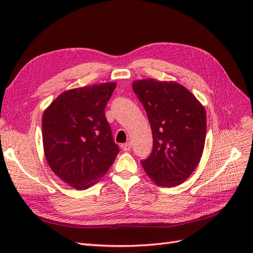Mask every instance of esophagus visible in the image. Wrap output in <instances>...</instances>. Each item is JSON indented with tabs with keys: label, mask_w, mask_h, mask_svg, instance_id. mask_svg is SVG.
<instances>
[{
	"label": "esophagus",
	"mask_w": 253,
	"mask_h": 253,
	"mask_svg": "<svg viewBox=\"0 0 253 253\" xmlns=\"http://www.w3.org/2000/svg\"><path fill=\"white\" fill-rule=\"evenodd\" d=\"M121 148H122V150H124L125 152L131 151V149H132V143H131V142H126V143H125V144H122Z\"/></svg>",
	"instance_id": "34e87169"
}]
</instances>
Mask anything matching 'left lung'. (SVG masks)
Masks as SVG:
<instances>
[{
  "label": "left lung",
  "mask_w": 253,
  "mask_h": 253,
  "mask_svg": "<svg viewBox=\"0 0 253 253\" xmlns=\"http://www.w3.org/2000/svg\"><path fill=\"white\" fill-rule=\"evenodd\" d=\"M135 94L148 114L153 135L151 155L141 165L156 185L178 186L193 173L205 148L204 105L181 84L136 80Z\"/></svg>",
  "instance_id": "left-lung-1"
}]
</instances>
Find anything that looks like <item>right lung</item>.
<instances>
[{"instance_id":"right-lung-1","label":"right lung","mask_w":253,"mask_h":253,"mask_svg":"<svg viewBox=\"0 0 253 253\" xmlns=\"http://www.w3.org/2000/svg\"><path fill=\"white\" fill-rule=\"evenodd\" d=\"M115 87V82H106L65 90L43 113L46 162L58 177L77 190L98 182L119 153L104 115Z\"/></svg>"}]
</instances>
